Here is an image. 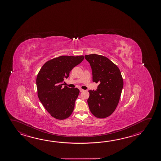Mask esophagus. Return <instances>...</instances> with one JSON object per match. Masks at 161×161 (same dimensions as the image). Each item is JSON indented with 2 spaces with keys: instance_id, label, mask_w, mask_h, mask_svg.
Listing matches in <instances>:
<instances>
[{
  "instance_id": "obj_1",
  "label": "esophagus",
  "mask_w": 161,
  "mask_h": 161,
  "mask_svg": "<svg viewBox=\"0 0 161 161\" xmlns=\"http://www.w3.org/2000/svg\"><path fill=\"white\" fill-rule=\"evenodd\" d=\"M80 92H83L84 90L83 89H80Z\"/></svg>"
}]
</instances>
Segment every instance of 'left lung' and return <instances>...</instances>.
<instances>
[{"label":"left lung","mask_w":161,"mask_h":161,"mask_svg":"<svg viewBox=\"0 0 161 161\" xmlns=\"http://www.w3.org/2000/svg\"><path fill=\"white\" fill-rule=\"evenodd\" d=\"M85 58L90 63L93 81L99 83L97 90H89V108L97 118H107L115 110L121 96L123 87L121 72L107 57L92 54L85 55Z\"/></svg>","instance_id":"left-lung-1"}]
</instances>
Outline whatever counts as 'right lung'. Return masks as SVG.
<instances>
[{
  "instance_id": "1",
  "label": "right lung",
  "mask_w": 161,
  "mask_h": 161,
  "mask_svg": "<svg viewBox=\"0 0 161 161\" xmlns=\"http://www.w3.org/2000/svg\"><path fill=\"white\" fill-rule=\"evenodd\" d=\"M84 59L80 56H60L49 60L41 68L36 79L38 98L51 116L63 120L71 116L79 94L77 88L63 86L73 68Z\"/></svg>"
}]
</instances>
